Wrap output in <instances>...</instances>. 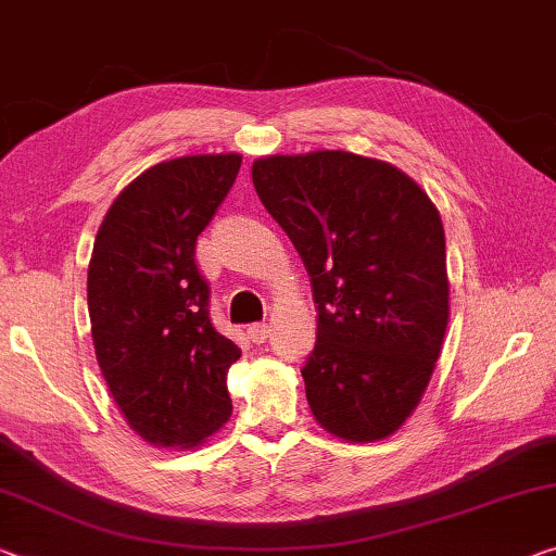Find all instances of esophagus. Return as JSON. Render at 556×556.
Wrapping results in <instances>:
<instances>
[{"mask_svg": "<svg viewBox=\"0 0 556 556\" xmlns=\"http://www.w3.org/2000/svg\"><path fill=\"white\" fill-rule=\"evenodd\" d=\"M268 332H270V328L266 326V323H255V326L249 328V338L253 340L255 345H261V343H266Z\"/></svg>", "mask_w": 556, "mask_h": 556, "instance_id": "obj_1", "label": "esophagus"}]
</instances>
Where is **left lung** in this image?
Returning a JSON list of instances; mask_svg holds the SVG:
<instances>
[{
  "mask_svg": "<svg viewBox=\"0 0 556 556\" xmlns=\"http://www.w3.org/2000/svg\"><path fill=\"white\" fill-rule=\"evenodd\" d=\"M251 174L311 276L313 417L348 442L390 438L420 405L450 320L440 211L405 170L350 151L276 153Z\"/></svg>",
  "mask_w": 556,
  "mask_h": 556,
  "instance_id": "obj_1",
  "label": "left lung"
}]
</instances>
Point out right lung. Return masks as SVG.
I'll return each instance as SVG.
<instances>
[{
    "label": "right lung",
    "instance_id": "1",
    "mask_svg": "<svg viewBox=\"0 0 556 556\" xmlns=\"http://www.w3.org/2000/svg\"><path fill=\"white\" fill-rule=\"evenodd\" d=\"M241 153L161 161L111 203L93 241L91 340L111 397L156 447H199L230 417L241 350L213 328L195 238L233 186Z\"/></svg>",
    "mask_w": 556,
    "mask_h": 556
}]
</instances>
